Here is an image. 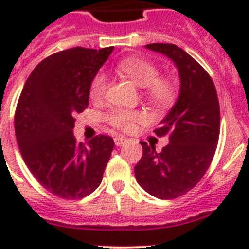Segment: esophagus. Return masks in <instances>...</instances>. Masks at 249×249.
Instances as JSON below:
<instances>
[{
  "label": "esophagus",
  "mask_w": 249,
  "mask_h": 249,
  "mask_svg": "<svg viewBox=\"0 0 249 249\" xmlns=\"http://www.w3.org/2000/svg\"><path fill=\"white\" fill-rule=\"evenodd\" d=\"M127 142V138L123 137V136H118V137L114 138V144L117 147H121L122 144H124Z\"/></svg>",
  "instance_id": "34e87169"
}]
</instances>
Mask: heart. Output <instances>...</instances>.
I'll list each match as a JSON object with an SVG mask.
<instances>
[{"mask_svg": "<svg viewBox=\"0 0 249 249\" xmlns=\"http://www.w3.org/2000/svg\"><path fill=\"white\" fill-rule=\"evenodd\" d=\"M117 71L129 78L136 86L143 89L146 98L153 105L167 107L172 105L177 97V89L175 85L167 78L158 77L160 70L155 63H152L148 59L140 58V57H128L118 63ZM107 85H108V81L105 74H96L89 87V96L92 100H101L105 96ZM108 120L114 127L123 131H128L133 128L136 123L142 122L144 120V114L138 111L116 109L111 112Z\"/></svg>", "mask_w": 249, "mask_h": 249, "instance_id": "heart-1", "label": "heart"}]
</instances>
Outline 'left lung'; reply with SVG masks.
<instances>
[{"label": "left lung", "instance_id": "left-lung-1", "mask_svg": "<svg viewBox=\"0 0 249 249\" xmlns=\"http://www.w3.org/2000/svg\"><path fill=\"white\" fill-rule=\"evenodd\" d=\"M146 48L168 57L179 74V94L155 129L169 143L160 153L141 142L143 155L135 176L147 193L173 199L201 181L214 156L219 137V103L214 83L204 68L186 51L172 43H149Z\"/></svg>", "mask_w": 249, "mask_h": 249}]
</instances>
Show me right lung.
<instances>
[{
    "label": "right lung",
    "mask_w": 249,
    "mask_h": 249,
    "mask_svg": "<svg viewBox=\"0 0 249 249\" xmlns=\"http://www.w3.org/2000/svg\"><path fill=\"white\" fill-rule=\"evenodd\" d=\"M74 47L36 66L26 81L15 113L17 144L37 181L61 198H83L101 184L113 151L109 136L76 142L74 116L89 106L94 76L112 53Z\"/></svg>",
    "instance_id": "1"
}]
</instances>
